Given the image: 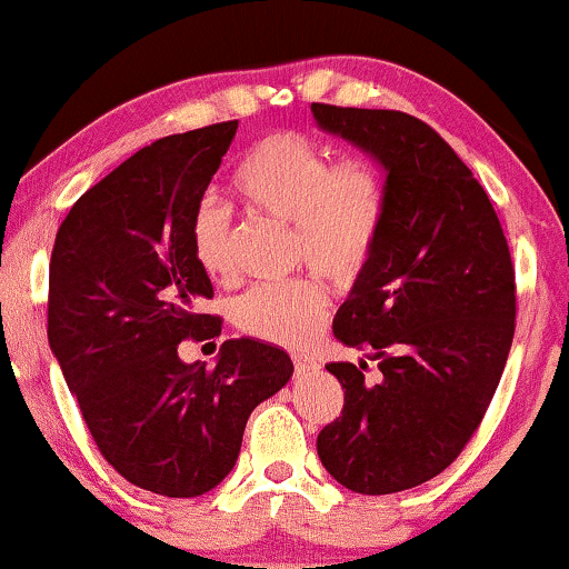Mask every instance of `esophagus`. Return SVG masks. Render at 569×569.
<instances>
[{
	"label": "esophagus",
	"mask_w": 569,
	"mask_h": 569,
	"mask_svg": "<svg viewBox=\"0 0 569 569\" xmlns=\"http://www.w3.org/2000/svg\"><path fill=\"white\" fill-rule=\"evenodd\" d=\"M292 365H295V372H312V369H318V361L310 357V353H292Z\"/></svg>",
	"instance_id": "34e87169"
}]
</instances>
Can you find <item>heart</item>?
<instances>
[{"instance_id":"b5f03b06","label":"heart","mask_w":569,"mask_h":569,"mask_svg":"<svg viewBox=\"0 0 569 569\" xmlns=\"http://www.w3.org/2000/svg\"><path fill=\"white\" fill-rule=\"evenodd\" d=\"M236 189L253 212L292 226L295 261L336 284L353 282L380 243L387 187L380 167L365 156L333 161L302 133L277 130L246 153ZM189 241L204 274L220 282L236 274L233 223L212 197L197 202ZM328 305L326 284L318 277H300L253 287L233 302L230 316L251 339L300 346L326 323Z\"/></svg>"}]
</instances>
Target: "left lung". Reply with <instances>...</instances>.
<instances>
[{
  "instance_id": "1",
  "label": "left lung",
  "mask_w": 569,
  "mask_h": 569,
  "mask_svg": "<svg viewBox=\"0 0 569 569\" xmlns=\"http://www.w3.org/2000/svg\"><path fill=\"white\" fill-rule=\"evenodd\" d=\"M318 126L385 169L380 243L333 320L343 410L318 433L336 482L387 496L441 475L482 423L516 331V269L490 197L443 138L398 110L312 102Z\"/></svg>"
}]
</instances>
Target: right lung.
<instances>
[{
    "mask_svg": "<svg viewBox=\"0 0 569 569\" xmlns=\"http://www.w3.org/2000/svg\"><path fill=\"white\" fill-rule=\"evenodd\" d=\"M238 120L167 136L73 202L48 274V343L100 455L128 482L194 498L233 469L251 410L292 377L277 346L233 339L216 367L177 346L210 341L212 282L189 223Z\"/></svg>",
    "mask_w": 569,
    "mask_h": 569,
    "instance_id": "add662e5",
    "label": "right lung"
}]
</instances>
